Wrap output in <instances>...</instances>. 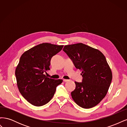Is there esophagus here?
Segmentation results:
<instances>
[{"label": "esophagus", "instance_id": "obj_1", "mask_svg": "<svg viewBox=\"0 0 127 127\" xmlns=\"http://www.w3.org/2000/svg\"><path fill=\"white\" fill-rule=\"evenodd\" d=\"M63 81H64V82H67L69 81V80H68V79H64Z\"/></svg>", "mask_w": 127, "mask_h": 127}]
</instances>
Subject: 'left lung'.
I'll list each match as a JSON object with an SVG mask.
<instances>
[{
    "label": "left lung",
    "mask_w": 127,
    "mask_h": 127,
    "mask_svg": "<svg viewBox=\"0 0 127 127\" xmlns=\"http://www.w3.org/2000/svg\"><path fill=\"white\" fill-rule=\"evenodd\" d=\"M63 51L75 67L82 71V82H75L71 97L84 109L93 107L105 96L112 79L105 56L97 49L82 43L65 45Z\"/></svg>",
    "instance_id": "8db88e82"
}]
</instances>
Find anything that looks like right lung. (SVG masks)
Masks as SVG:
<instances>
[{
	"label": "right lung",
	"instance_id": "add662e5",
	"mask_svg": "<svg viewBox=\"0 0 127 127\" xmlns=\"http://www.w3.org/2000/svg\"><path fill=\"white\" fill-rule=\"evenodd\" d=\"M64 45L43 43L35 46L23 54L15 70L19 91L27 101L36 106L48 103L63 82L46 77L44 72L50 70V61L62 50Z\"/></svg>",
	"mask_w": 127,
	"mask_h": 127
}]
</instances>
